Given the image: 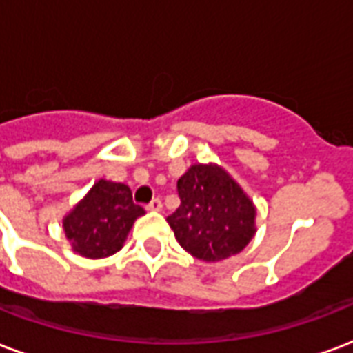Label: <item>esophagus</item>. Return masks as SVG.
I'll return each mask as SVG.
<instances>
[{"instance_id": "esophagus-1", "label": "esophagus", "mask_w": 353, "mask_h": 353, "mask_svg": "<svg viewBox=\"0 0 353 353\" xmlns=\"http://www.w3.org/2000/svg\"><path fill=\"white\" fill-rule=\"evenodd\" d=\"M145 210H148V211H161V210H163V202H161L159 198H155V200H151V202L145 205Z\"/></svg>"}]
</instances>
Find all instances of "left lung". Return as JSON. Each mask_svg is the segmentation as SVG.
<instances>
[{"label": "left lung", "mask_w": 353, "mask_h": 353, "mask_svg": "<svg viewBox=\"0 0 353 353\" xmlns=\"http://www.w3.org/2000/svg\"><path fill=\"white\" fill-rule=\"evenodd\" d=\"M179 208L166 219L187 252L219 262L241 252L256 234V208L219 164H192L177 179Z\"/></svg>", "instance_id": "obj_1"}]
</instances>
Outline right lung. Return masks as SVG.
<instances>
[{
  "mask_svg": "<svg viewBox=\"0 0 353 353\" xmlns=\"http://www.w3.org/2000/svg\"><path fill=\"white\" fill-rule=\"evenodd\" d=\"M143 213V208L132 202L127 185L99 179L65 215V236L80 256H112L123 247L132 224Z\"/></svg>",
  "mask_w": 353,
  "mask_h": 353,
  "instance_id": "right-lung-1",
  "label": "right lung"
}]
</instances>
